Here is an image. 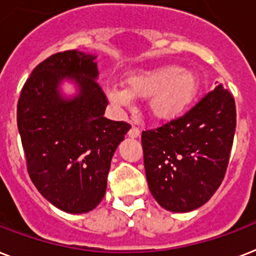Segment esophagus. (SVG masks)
<instances>
[{
  "instance_id": "obj_1",
  "label": "esophagus",
  "mask_w": 256,
  "mask_h": 256,
  "mask_svg": "<svg viewBox=\"0 0 256 256\" xmlns=\"http://www.w3.org/2000/svg\"><path fill=\"white\" fill-rule=\"evenodd\" d=\"M139 135H140V130H139L138 128H135V126H132V128L128 130V136H130V138H138Z\"/></svg>"
}]
</instances>
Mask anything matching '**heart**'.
Listing matches in <instances>:
<instances>
[{
	"label": "heart",
	"mask_w": 256,
	"mask_h": 256,
	"mask_svg": "<svg viewBox=\"0 0 256 256\" xmlns=\"http://www.w3.org/2000/svg\"><path fill=\"white\" fill-rule=\"evenodd\" d=\"M124 90H110L112 100L128 104L130 98H148V112L156 120L178 117L198 92L196 74L172 64L132 72L124 78Z\"/></svg>",
	"instance_id": "1"
}]
</instances>
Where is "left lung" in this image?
<instances>
[{"instance_id": "8db88e82", "label": "left lung", "mask_w": 256, "mask_h": 256, "mask_svg": "<svg viewBox=\"0 0 256 256\" xmlns=\"http://www.w3.org/2000/svg\"><path fill=\"white\" fill-rule=\"evenodd\" d=\"M236 102L218 84L182 117L142 132L148 188L166 210L186 213L208 202L229 164Z\"/></svg>"}]
</instances>
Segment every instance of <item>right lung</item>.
Instances as JSON below:
<instances>
[{"mask_svg": "<svg viewBox=\"0 0 256 256\" xmlns=\"http://www.w3.org/2000/svg\"><path fill=\"white\" fill-rule=\"evenodd\" d=\"M97 56L59 52L31 72L20 92L16 124L31 182L54 206L70 214L102 201L112 158L130 124L104 117ZM74 85L72 95L62 84Z\"/></svg>", "mask_w": 256, "mask_h": 256, "instance_id": "1", "label": "right lung"}]
</instances>
